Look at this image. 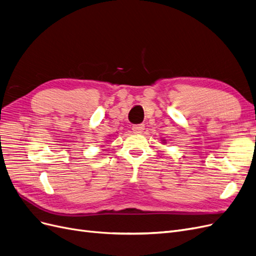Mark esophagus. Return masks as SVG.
<instances>
[{
    "mask_svg": "<svg viewBox=\"0 0 256 256\" xmlns=\"http://www.w3.org/2000/svg\"><path fill=\"white\" fill-rule=\"evenodd\" d=\"M145 129L144 124H138V125L132 126V130L134 134H142Z\"/></svg>",
    "mask_w": 256,
    "mask_h": 256,
    "instance_id": "esophagus-1",
    "label": "esophagus"
}]
</instances>
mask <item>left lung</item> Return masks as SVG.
<instances>
[{
    "instance_id": "left-lung-1",
    "label": "left lung",
    "mask_w": 256,
    "mask_h": 256,
    "mask_svg": "<svg viewBox=\"0 0 256 256\" xmlns=\"http://www.w3.org/2000/svg\"><path fill=\"white\" fill-rule=\"evenodd\" d=\"M162 141H164V143H166V140H162Z\"/></svg>"
}]
</instances>
